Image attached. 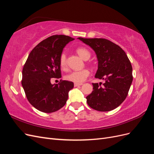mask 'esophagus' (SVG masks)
Segmentation results:
<instances>
[{
    "label": "esophagus",
    "instance_id": "obj_1",
    "mask_svg": "<svg viewBox=\"0 0 154 154\" xmlns=\"http://www.w3.org/2000/svg\"><path fill=\"white\" fill-rule=\"evenodd\" d=\"M83 85V83H74V87H77V86H81Z\"/></svg>",
    "mask_w": 154,
    "mask_h": 154
}]
</instances>
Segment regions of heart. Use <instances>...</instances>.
I'll list each match as a JSON object with an SVG mask.
<instances>
[{
	"mask_svg": "<svg viewBox=\"0 0 154 154\" xmlns=\"http://www.w3.org/2000/svg\"><path fill=\"white\" fill-rule=\"evenodd\" d=\"M76 53L84 60H87L91 57V53L87 49L84 48H78L76 49ZM60 64L61 67L65 69L67 67L66 54L62 53L60 58ZM90 71L87 69H82L80 71H72L66 76V79L68 81L76 83H81L84 82L87 78L89 76Z\"/></svg>",
	"mask_w": 154,
	"mask_h": 154,
	"instance_id": "b5f03b06",
	"label": "heart"
}]
</instances>
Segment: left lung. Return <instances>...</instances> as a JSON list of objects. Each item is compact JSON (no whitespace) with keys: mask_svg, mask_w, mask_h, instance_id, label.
Returning <instances> with one entry per match:
<instances>
[{"mask_svg":"<svg viewBox=\"0 0 154 154\" xmlns=\"http://www.w3.org/2000/svg\"><path fill=\"white\" fill-rule=\"evenodd\" d=\"M78 39L94 51L98 61L95 78L105 82L103 86L92 83L93 91L86 97L87 104L97 111L115 109L127 97L133 80L132 67L127 55L109 40L81 37Z\"/></svg>","mask_w":154,"mask_h":154,"instance_id":"left-lung-1","label":"left lung"}]
</instances>
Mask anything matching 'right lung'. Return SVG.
<instances>
[{
    "instance_id": "1",
    "label": "right lung",
    "mask_w": 154,
    "mask_h": 154,
    "mask_svg": "<svg viewBox=\"0 0 154 154\" xmlns=\"http://www.w3.org/2000/svg\"><path fill=\"white\" fill-rule=\"evenodd\" d=\"M74 38L53 35L40 42L31 51L22 70V85L27 100L45 113L54 112L66 105L74 83L62 81L51 84V78H61L60 58L63 49Z\"/></svg>"
}]
</instances>
